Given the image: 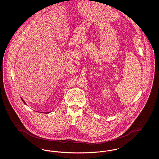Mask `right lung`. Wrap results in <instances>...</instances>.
Here are the masks:
<instances>
[{"label": "right lung", "instance_id": "obj_1", "mask_svg": "<svg viewBox=\"0 0 159 159\" xmlns=\"http://www.w3.org/2000/svg\"><path fill=\"white\" fill-rule=\"evenodd\" d=\"M21 99H22V101H23V102H24V104H26V103H25V101H24V100H23V98H21ZM50 113V112H47V113Z\"/></svg>", "mask_w": 159, "mask_h": 159}]
</instances>
